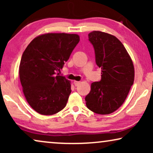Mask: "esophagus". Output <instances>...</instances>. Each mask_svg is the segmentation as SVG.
<instances>
[{
    "label": "esophagus",
    "instance_id": "obj_1",
    "mask_svg": "<svg viewBox=\"0 0 153 153\" xmlns=\"http://www.w3.org/2000/svg\"><path fill=\"white\" fill-rule=\"evenodd\" d=\"M79 83H80V82H79V81H74V84L75 86H78V85H79Z\"/></svg>",
    "mask_w": 153,
    "mask_h": 153
}]
</instances>
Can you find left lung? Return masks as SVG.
<instances>
[{
  "label": "left lung",
  "mask_w": 153,
  "mask_h": 153,
  "mask_svg": "<svg viewBox=\"0 0 153 153\" xmlns=\"http://www.w3.org/2000/svg\"><path fill=\"white\" fill-rule=\"evenodd\" d=\"M95 50V62L102 69L101 80L92 83L85 96L88 108L98 114H109L123 104L134 79L130 56L121 42L101 31L88 34Z\"/></svg>",
  "instance_id": "left-lung-1"
}]
</instances>
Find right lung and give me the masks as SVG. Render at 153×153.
Returning a JSON list of instances; mask_svg holds the SVG:
<instances>
[{"instance_id": "1", "label": "right lung", "mask_w": 153, "mask_h": 153, "mask_svg": "<svg viewBox=\"0 0 153 153\" xmlns=\"http://www.w3.org/2000/svg\"><path fill=\"white\" fill-rule=\"evenodd\" d=\"M76 34L47 33L35 37L21 59L19 77L30 106L42 115H53L65 107L70 81L58 72L79 43Z\"/></svg>"}]
</instances>
